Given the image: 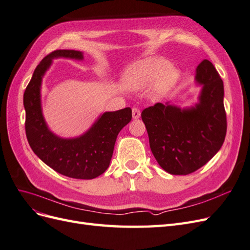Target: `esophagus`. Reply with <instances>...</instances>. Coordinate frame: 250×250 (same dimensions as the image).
<instances>
[{
	"label": "esophagus",
	"mask_w": 250,
	"mask_h": 250,
	"mask_svg": "<svg viewBox=\"0 0 250 250\" xmlns=\"http://www.w3.org/2000/svg\"><path fill=\"white\" fill-rule=\"evenodd\" d=\"M141 117V111H140V109L139 108H133L132 109V118L134 119V120H137V119H139Z\"/></svg>",
	"instance_id": "1"
}]
</instances>
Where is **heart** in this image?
Returning <instances> with one entry per match:
<instances>
[{"instance_id":"heart-1","label":"heart","mask_w":250,"mask_h":250,"mask_svg":"<svg viewBox=\"0 0 250 250\" xmlns=\"http://www.w3.org/2000/svg\"><path fill=\"white\" fill-rule=\"evenodd\" d=\"M179 78L177 67L161 57H147L130 65L123 75L126 89L139 90L151 85L155 100L167 96L176 86Z\"/></svg>"}]
</instances>
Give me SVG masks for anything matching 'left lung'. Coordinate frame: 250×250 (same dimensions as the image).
Here are the masks:
<instances>
[{"label":"left lung","mask_w":250,"mask_h":250,"mask_svg":"<svg viewBox=\"0 0 250 250\" xmlns=\"http://www.w3.org/2000/svg\"><path fill=\"white\" fill-rule=\"evenodd\" d=\"M195 84L201 90L191 106L156 103L142 111L151 151L158 165L172 175H187L201 168L225 139L223 81L208 60L196 69Z\"/></svg>","instance_id":"8db88e82"}]
</instances>
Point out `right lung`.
<instances>
[{"label":"right lung","instance_id":"obj_1","mask_svg":"<svg viewBox=\"0 0 250 250\" xmlns=\"http://www.w3.org/2000/svg\"><path fill=\"white\" fill-rule=\"evenodd\" d=\"M67 58L82 62L83 53L57 50L36 66L24 93L26 135L33 152L50 168L64 176L93 179L109 167L119 132L132 118L131 108L105 111L88 129L75 138H62L53 132L44 120L42 107V78L53 59Z\"/></svg>","mask_w":250,"mask_h":250}]
</instances>
